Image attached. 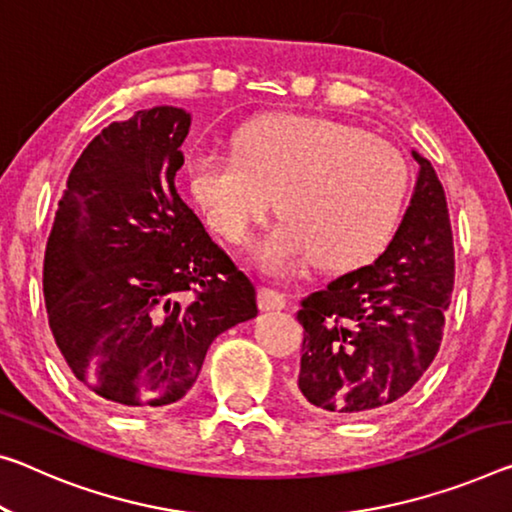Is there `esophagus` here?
Here are the masks:
<instances>
[{
	"mask_svg": "<svg viewBox=\"0 0 512 512\" xmlns=\"http://www.w3.org/2000/svg\"><path fill=\"white\" fill-rule=\"evenodd\" d=\"M287 307V296L278 289L262 287L259 289V310L271 312V310H285Z\"/></svg>",
	"mask_w": 512,
	"mask_h": 512,
	"instance_id": "1",
	"label": "esophagus"
}]
</instances>
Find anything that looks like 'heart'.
Wrapping results in <instances>:
<instances>
[{"instance_id": "obj_1", "label": "heart", "mask_w": 512, "mask_h": 512, "mask_svg": "<svg viewBox=\"0 0 512 512\" xmlns=\"http://www.w3.org/2000/svg\"><path fill=\"white\" fill-rule=\"evenodd\" d=\"M193 198L214 230L248 243L271 212L282 221L257 248L282 273L312 255L328 271L355 269L392 239L410 191L399 148L326 118L273 116L239 129L234 154L202 152L189 166Z\"/></svg>"}]
</instances>
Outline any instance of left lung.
<instances>
[{"mask_svg":"<svg viewBox=\"0 0 512 512\" xmlns=\"http://www.w3.org/2000/svg\"><path fill=\"white\" fill-rule=\"evenodd\" d=\"M419 177L385 253L300 300L298 401L337 417L383 412L440 351L451 303L453 234L442 182L412 152Z\"/></svg>","mask_w":512,"mask_h":512,"instance_id":"left-lung-1","label":"left lung"}]
</instances>
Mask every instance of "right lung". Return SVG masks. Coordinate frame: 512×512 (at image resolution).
<instances>
[{
  "label": "right lung",
  "mask_w": 512,
  "mask_h": 512,
  "mask_svg": "<svg viewBox=\"0 0 512 512\" xmlns=\"http://www.w3.org/2000/svg\"><path fill=\"white\" fill-rule=\"evenodd\" d=\"M189 127L177 107L104 127L72 166L47 239L56 346L120 410L180 401L214 339L257 316L255 285L177 191Z\"/></svg>",
  "instance_id": "add662e5"
}]
</instances>
